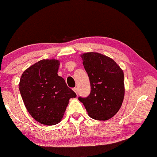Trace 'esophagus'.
I'll list each match as a JSON object with an SVG mask.
<instances>
[{
    "label": "esophagus",
    "mask_w": 157,
    "mask_h": 157,
    "mask_svg": "<svg viewBox=\"0 0 157 157\" xmlns=\"http://www.w3.org/2000/svg\"><path fill=\"white\" fill-rule=\"evenodd\" d=\"M73 91L75 92L76 94H78V89H77V88H73Z\"/></svg>",
    "instance_id": "34e87169"
}]
</instances>
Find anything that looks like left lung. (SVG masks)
Wrapping results in <instances>:
<instances>
[{
	"mask_svg": "<svg viewBox=\"0 0 157 157\" xmlns=\"http://www.w3.org/2000/svg\"><path fill=\"white\" fill-rule=\"evenodd\" d=\"M89 78L91 94L78 99L88 115L98 121H107L120 109L124 95V73L113 59L98 52L80 55Z\"/></svg>",
	"mask_w": 157,
	"mask_h": 157,
	"instance_id": "1",
	"label": "left lung"
}]
</instances>
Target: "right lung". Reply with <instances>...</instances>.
I'll return each mask as SVG.
<instances>
[{
	"label": "right lung",
	"instance_id": "obj_1",
	"mask_svg": "<svg viewBox=\"0 0 157 157\" xmlns=\"http://www.w3.org/2000/svg\"><path fill=\"white\" fill-rule=\"evenodd\" d=\"M60 62L42 59L23 73L19 91L26 109L39 123L55 125L62 121L70 98L76 94L58 75Z\"/></svg>",
	"mask_w": 157,
	"mask_h": 157
}]
</instances>
